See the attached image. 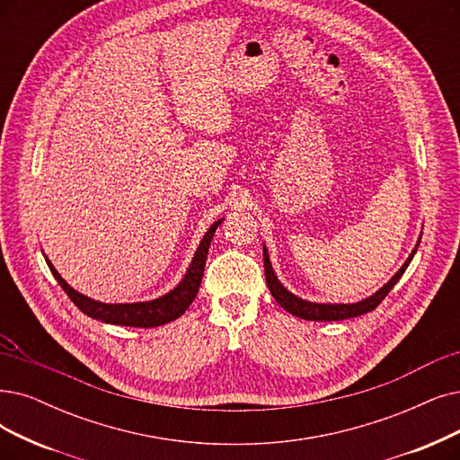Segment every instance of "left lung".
I'll use <instances>...</instances> for the list:
<instances>
[{
	"instance_id": "left-lung-1",
	"label": "left lung",
	"mask_w": 460,
	"mask_h": 460,
	"mask_svg": "<svg viewBox=\"0 0 460 460\" xmlns=\"http://www.w3.org/2000/svg\"><path fill=\"white\" fill-rule=\"evenodd\" d=\"M420 243V237L419 242L415 245V249L411 251V254L408 256V261L402 264V268L393 275L391 281L385 283L377 292H374L372 296L364 298L360 302H355V304H317V302H309V300H304V298H298L296 294H292L290 290H287L281 281L278 279V275H275L273 268H271V262H270V254H268V249L266 245L262 247L264 249V271H266V283H268V288L271 292V296L278 300V304L287 309L288 314H292L294 317H300V319H305V321H343V319H351V317H358V315H364L368 314V311H374L387 294L391 292V288L398 283V279L403 275V271H406V268L410 266V262L413 261V254L417 252V247Z\"/></svg>"
}]
</instances>
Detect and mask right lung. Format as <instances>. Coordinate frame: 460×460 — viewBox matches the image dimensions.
Segmentation results:
<instances>
[{"label":"right lung","instance_id":"1","mask_svg":"<svg viewBox=\"0 0 460 460\" xmlns=\"http://www.w3.org/2000/svg\"><path fill=\"white\" fill-rule=\"evenodd\" d=\"M225 218H218L217 223L211 225V228L206 232V235L201 237V242L194 252V259L185 273V278L181 279V283L170 290L164 296L149 302H134V304H103L98 300H92L84 294L77 292L73 287H69L62 275L57 271V268L52 266V262L45 256V261L52 271L54 278L60 283V287L66 290L71 302L75 304L84 315L98 319L107 324H122V326H136V328H153L172 323L179 319L189 305L194 302L201 278H204V268L208 261V252H209V243L213 240V234L218 228V225L223 223Z\"/></svg>","mask_w":460,"mask_h":460}]
</instances>
